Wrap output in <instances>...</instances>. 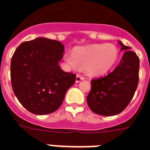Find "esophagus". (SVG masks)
<instances>
[{
  "mask_svg": "<svg viewBox=\"0 0 150 150\" xmlns=\"http://www.w3.org/2000/svg\"><path fill=\"white\" fill-rule=\"evenodd\" d=\"M84 79H85V78L83 77L82 75H77V76H76V82H80V81H82V80H83Z\"/></svg>",
  "mask_w": 150,
  "mask_h": 150,
  "instance_id": "1",
  "label": "esophagus"
}]
</instances>
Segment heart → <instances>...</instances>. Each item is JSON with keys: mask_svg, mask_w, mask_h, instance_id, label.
<instances>
[{"mask_svg": "<svg viewBox=\"0 0 150 150\" xmlns=\"http://www.w3.org/2000/svg\"><path fill=\"white\" fill-rule=\"evenodd\" d=\"M118 47L113 43H95L75 48L73 53H66V62L73 68H84L91 75L107 73L117 62Z\"/></svg>", "mask_w": 150, "mask_h": 150, "instance_id": "heart-1", "label": "heart"}]
</instances>
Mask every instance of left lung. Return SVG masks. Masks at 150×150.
Returning <instances> with one entry per match:
<instances>
[{
  "label": "left lung",
  "mask_w": 150,
  "mask_h": 150,
  "mask_svg": "<svg viewBox=\"0 0 150 150\" xmlns=\"http://www.w3.org/2000/svg\"><path fill=\"white\" fill-rule=\"evenodd\" d=\"M121 45L124 50L119 64L104 77L91 80L87 96L88 106L95 114L113 116L123 111L132 100L139 84V58L130 47Z\"/></svg>",
  "instance_id": "left-lung-1"
}]
</instances>
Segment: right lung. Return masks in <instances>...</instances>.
Segmentation results:
<instances>
[{
  "label": "right lung",
  "instance_id": "obj_1",
  "mask_svg": "<svg viewBox=\"0 0 150 150\" xmlns=\"http://www.w3.org/2000/svg\"><path fill=\"white\" fill-rule=\"evenodd\" d=\"M64 47L57 40L38 37L25 41L11 61V82L15 96L34 114L43 115L61 107L76 75L61 70Z\"/></svg>",
  "mask_w": 150,
  "mask_h": 150
}]
</instances>
